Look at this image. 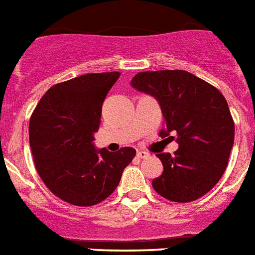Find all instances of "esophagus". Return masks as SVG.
Listing matches in <instances>:
<instances>
[{
    "instance_id": "34e87169",
    "label": "esophagus",
    "mask_w": 255,
    "mask_h": 255,
    "mask_svg": "<svg viewBox=\"0 0 255 255\" xmlns=\"http://www.w3.org/2000/svg\"><path fill=\"white\" fill-rule=\"evenodd\" d=\"M137 157L138 158H148L149 153L144 152V150H140V152H137Z\"/></svg>"
}]
</instances>
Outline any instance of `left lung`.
<instances>
[{
  "mask_svg": "<svg viewBox=\"0 0 255 255\" xmlns=\"http://www.w3.org/2000/svg\"><path fill=\"white\" fill-rule=\"evenodd\" d=\"M131 86L158 101L161 137L177 133L179 148L160 153L162 174L152 181L165 199L187 203L206 195L224 174L235 141V123L224 95L186 70L140 72Z\"/></svg>",
  "mask_w": 255,
  "mask_h": 255,
  "instance_id": "1",
  "label": "left lung"
}]
</instances>
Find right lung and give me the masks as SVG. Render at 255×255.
I'll return each instance as SVG.
<instances>
[{"label":"right lung","mask_w":255,"mask_h":255,"mask_svg":"<svg viewBox=\"0 0 255 255\" xmlns=\"http://www.w3.org/2000/svg\"><path fill=\"white\" fill-rule=\"evenodd\" d=\"M119 76V72L89 73L56 84L31 115L35 167L51 192L73 206H94L109 198L136 156L129 146L111 153L93 142L103 101Z\"/></svg>","instance_id":"add662e5"}]
</instances>
